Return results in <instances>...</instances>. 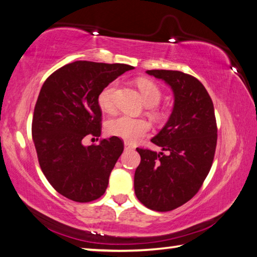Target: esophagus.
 I'll return each instance as SVG.
<instances>
[{"instance_id":"1","label":"esophagus","mask_w":257,"mask_h":257,"mask_svg":"<svg viewBox=\"0 0 257 257\" xmlns=\"http://www.w3.org/2000/svg\"><path fill=\"white\" fill-rule=\"evenodd\" d=\"M124 149L125 150H133V147L131 145H128L127 142H125V144H124Z\"/></svg>"}]
</instances>
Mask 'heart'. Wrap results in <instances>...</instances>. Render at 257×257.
I'll list each match as a JSON object with an SVG mask.
<instances>
[{
  "mask_svg": "<svg viewBox=\"0 0 257 257\" xmlns=\"http://www.w3.org/2000/svg\"><path fill=\"white\" fill-rule=\"evenodd\" d=\"M138 87L140 90L145 103L148 107H156L162 99L161 89L149 79H139ZM117 83L112 82L100 92L98 103L104 111H111L113 109L112 96L115 93ZM107 132L113 137H118L127 142H137L149 132L150 125L147 120L120 115L113 117L107 121Z\"/></svg>",
  "mask_w": 257,
  "mask_h": 257,
  "instance_id": "obj_1",
  "label": "heart"
}]
</instances>
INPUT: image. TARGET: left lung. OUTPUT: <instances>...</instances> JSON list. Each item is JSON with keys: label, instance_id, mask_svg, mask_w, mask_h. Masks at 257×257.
Instances as JSON below:
<instances>
[{"label": "left lung", "instance_id": "obj_1", "mask_svg": "<svg viewBox=\"0 0 257 257\" xmlns=\"http://www.w3.org/2000/svg\"><path fill=\"white\" fill-rule=\"evenodd\" d=\"M174 95L170 118L151 139L162 153L137 148L141 163L134 174L138 199L153 211L167 212L190 200L211 170L217 127L211 96L203 84L178 70H147Z\"/></svg>", "mask_w": 257, "mask_h": 257}]
</instances>
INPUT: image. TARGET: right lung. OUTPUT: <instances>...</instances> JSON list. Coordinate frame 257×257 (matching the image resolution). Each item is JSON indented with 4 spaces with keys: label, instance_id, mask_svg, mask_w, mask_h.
<instances>
[{
    "label": "right lung",
    "instance_id": "obj_1",
    "mask_svg": "<svg viewBox=\"0 0 257 257\" xmlns=\"http://www.w3.org/2000/svg\"><path fill=\"white\" fill-rule=\"evenodd\" d=\"M133 69L121 64L74 61L49 76L37 98L32 124L41 170L66 198L87 203L100 198L124 146L119 138L84 146L87 134L100 137V92Z\"/></svg>",
    "mask_w": 257,
    "mask_h": 257
}]
</instances>
